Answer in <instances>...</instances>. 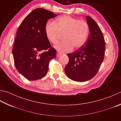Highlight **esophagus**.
I'll use <instances>...</instances> for the list:
<instances>
[{
    "label": "esophagus",
    "instance_id": "obj_1",
    "mask_svg": "<svg viewBox=\"0 0 121 121\" xmlns=\"http://www.w3.org/2000/svg\"><path fill=\"white\" fill-rule=\"evenodd\" d=\"M61 55V54L60 53H59V52H57V53H56V56L57 57L60 56Z\"/></svg>",
    "mask_w": 121,
    "mask_h": 121
}]
</instances>
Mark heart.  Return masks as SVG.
I'll use <instances>...</instances> for the list:
<instances>
[{
    "label": "heart",
    "mask_w": 121,
    "mask_h": 121,
    "mask_svg": "<svg viewBox=\"0 0 121 121\" xmlns=\"http://www.w3.org/2000/svg\"><path fill=\"white\" fill-rule=\"evenodd\" d=\"M45 32L50 42L56 44L60 34L63 41L55 46L59 52H69L73 48L78 49L85 44L89 35V28L85 21L79 20L69 16H63L56 22L48 23Z\"/></svg>",
    "instance_id": "1"
}]
</instances>
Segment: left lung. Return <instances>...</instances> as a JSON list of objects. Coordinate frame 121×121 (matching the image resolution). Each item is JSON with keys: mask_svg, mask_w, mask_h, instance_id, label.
Here are the masks:
<instances>
[{"mask_svg": "<svg viewBox=\"0 0 121 121\" xmlns=\"http://www.w3.org/2000/svg\"><path fill=\"white\" fill-rule=\"evenodd\" d=\"M90 33L82 47L67 55L69 62L65 71L70 79L84 82L93 78L98 71L104 60L105 44L103 33L96 22L86 16Z\"/></svg>", "mask_w": 121, "mask_h": 121, "instance_id": "left-lung-1", "label": "left lung"}]
</instances>
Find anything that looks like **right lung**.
Instances as JSON below:
<instances>
[{"label": "right lung", "mask_w": 121, "mask_h": 121, "mask_svg": "<svg viewBox=\"0 0 121 121\" xmlns=\"http://www.w3.org/2000/svg\"><path fill=\"white\" fill-rule=\"evenodd\" d=\"M57 15L39 8L32 11L21 23L17 31L12 53L16 69L28 80L44 77L50 60L56 51L47 38L45 27L49 19Z\"/></svg>", "instance_id": "1"}]
</instances>
